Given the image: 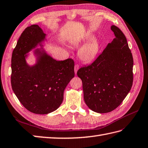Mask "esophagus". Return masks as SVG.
Wrapping results in <instances>:
<instances>
[{
	"mask_svg": "<svg viewBox=\"0 0 148 148\" xmlns=\"http://www.w3.org/2000/svg\"><path fill=\"white\" fill-rule=\"evenodd\" d=\"M78 68H79V65L78 64H75V73H77V71H78Z\"/></svg>",
	"mask_w": 148,
	"mask_h": 148,
	"instance_id": "obj_1",
	"label": "esophagus"
}]
</instances>
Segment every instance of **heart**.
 Segmentation results:
<instances>
[{
  "label": "heart",
  "mask_w": 148,
  "mask_h": 148,
  "mask_svg": "<svg viewBox=\"0 0 148 148\" xmlns=\"http://www.w3.org/2000/svg\"><path fill=\"white\" fill-rule=\"evenodd\" d=\"M94 35L93 34L87 33L82 38L74 41L73 43L75 46H78L82 43L90 40L86 44H85L78 52V56L80 60L85 63H89L92 61L97 57L101 47L100 42L98 39L94 38Z\"/></svg>",
  "instance_id": "1"
}]
</instances>
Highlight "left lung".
Wrapping results in <instances>:
<instances>
[{
  "instance_id": "1",
  "label": "left lung",
  "mask_w": 148,
  "mask_h": 148,
  "mask_svg": "<svg viewBox=\"0 0 148 148\" xmlns=\"http://www.w3.org/2000/svg\"><path fill=\"white\" fill-rule=\"evenodd\" d=\"M115 38L91 64L80 68L85 103L91 110L106 113L122 103L133 83V57L127 38L114 25Z\"/></svg>"
}]
</instances>
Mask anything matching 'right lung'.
<instances>
[{"label": "right lung", "mask_w": 148, "mask_h": 148, "mask_svg": "<svg viewBox=\"0 0 148 148\" xmlns=\"http://www.w3.org/2000/svg\"><path fill=\"white\" fill-rule=\"evenodd\" d=\"M37 25L25 28L13 50L11 58V86L18 100L26 109L40 114L56 110L63 101L66 87L75 76L72 59L56 61L43 47L35 49L37 63L27 64V53L45 40Z\"/></svg>", "instance_id": "obj_1"}]
</instances>
